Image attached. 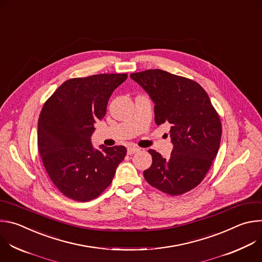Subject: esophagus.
I'll use <instances>...</instances> for the list:
<instances>
[{
    "mask_svg": "<svg viewBox=\"0 0 262 262\" xmlns=\"http://www.w3.org/2000/svg\"><path fill=\"white\" fill-rule=\"evenodd\" d=\"M138 151H140V148H138V147H128L127 148V154L128 155H134Z\"/></svg>",
    "mask_w": 262,
    "mask_h": 262,
    "instance_id": "34e87169",
    "label": "esophagus"
}]
</instances>
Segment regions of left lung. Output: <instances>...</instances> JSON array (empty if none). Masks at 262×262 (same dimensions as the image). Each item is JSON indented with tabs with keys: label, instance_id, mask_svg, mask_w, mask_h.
<instances>
[{
	"label": "left lung",
	"instance_id": "obj_1",
	"mask_svg": "<svg viewBox=\"0 0 262 262\" xmlns=\"http://www.w3.org/2000/svg\"><path fill=\"white\" fill-rule=\"evenodd\" d=\"M155 103L158 125L171 124L169 159L154 149L152 165L144 178L156 189L175 196L193 190L205 177L220 147L222 125L205 90L195 81L162 69L132 73Z\"/></svg>",
	"mask_w": 262,
	"mask_h": 262
}]
</instances>
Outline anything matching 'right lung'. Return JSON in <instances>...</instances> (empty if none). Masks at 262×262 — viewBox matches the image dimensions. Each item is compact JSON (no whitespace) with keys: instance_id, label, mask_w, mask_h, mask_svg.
Instances as JSON below:
<instances>
[{"instance_id":"add662e5","label":"right lung","mask_w":262,"mask_h":262,"mask_svg":"<svg viewBox=\"0 0 262 262\" xmlns=\"http://www.w3.org/2000/svg\"><path fill=\"white\" fill-rule=\"evenodd\" d=\"M126 79V73H103L68 80L41 110L39 155L54 184L70 199L87 202L98 197L126 156L124 146L95 148L91 142L112 93Z\"/></svg>"}]
</instances>
